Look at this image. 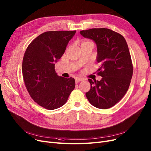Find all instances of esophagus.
Returning a JSON list of instances; mask_svg holds the SVG:
<instances>
[{"label": "esophagus", "instance_id": "34e87169", "mask_svg": "<svg viewBox=\"0 0 151 151\" xmlns=\"http://www.w3.org/2000/svg\"><path fill=\"white\" fill-rule=\"evenodd\" d=\"M83 81V79H82V78H76V83L79 82H82Z\"/></svg>", "mask_w": 151, "mask_h": 151}]
</instances>
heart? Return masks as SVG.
Listing matches in <instances>:
<instances>
[{"label": "heart", "instance_id": "heart-1", "mask_svg": "<svg viewBox=\"0 0 151 151\" xmlns=\"http://www.w3.org/2000/svg\"><path fill=\"white\" fill-rule=\"evenodd\" d=\"M87 42H89V41H82V42L81 45H82V44H84V43H87Z\"/></svg>", "mask_w": 151, "mask_h": 151}]
</instances>
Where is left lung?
<instances>
[{
  "instance_id": "left-lung-1",
  "label": "left lung",
  "mask_w": 151,
  "mask_h": 151,
  "mask_svg": "<svg viewBox=\"0 0 151 151\" xmlns=\"http://www.w3.org/2000/svg\"><path fill=\"white\" fill-rule=\"evenodd\" d=\"M83 37L93 40L97 46L96 61L100 63V81L88 79L90 89L86 95L93 106L107 109L121 100L129 88L133 66L127 43L123 36L101 28L82 30Z\"/></svg>"
}]
</instances>
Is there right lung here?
Masks as SVG:
<instances>
[{
	"label": "right lung",
	"mask_w": 151,
	"mask_h": 151,
	"mask_svg": "<svg viewBox=\"0 0 151 151\" xmlns=\"http://www.w3.org/2000/svg\"><path fill=\"white\" fill-rule=\"evenodd\" d=\"M76 31H50L40 35L27 47L22 74L32 99L47 110H55L67 101L75 88L74 78L58 76L55 62L62 57Z\"/></svg>",
	"instance_id": "obj_1"
}]
</instances>
